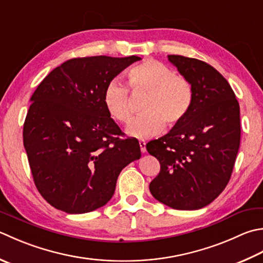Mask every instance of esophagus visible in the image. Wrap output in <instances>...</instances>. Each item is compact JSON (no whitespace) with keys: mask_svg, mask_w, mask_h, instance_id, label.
Wrapping results in <instances>:
<instances>
[{"mask_svg":"<svg viewBox=\"0 0 263 263\" xmlns=\"http://www.w3.org/2000/svg\"><path fill=\"white\" fill-rule=\"evenodd\" d=\"M139 146H140L141 153H146V141L140 140V141H139Z\"/></svg>","mask_w":263,"mask_h":263,"instance_id":"34e87169","label":"esophagus"}]
</instances>
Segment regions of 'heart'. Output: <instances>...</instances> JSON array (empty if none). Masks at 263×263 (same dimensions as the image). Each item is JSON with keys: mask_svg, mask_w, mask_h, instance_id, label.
Returning <instances> with one entry per match:
<instances>
[{"mask_svg": "<svg viewBox=\"0 0 263 263\" xmlns=\"http://www.w3.org/2000/svg\"><path fill=\"white\" fill-rule=\"evenodd\" d=\"M128 84L136 95H147L142 115L127 127V135L138 139L155 137L164 124L176 126L186 120L193 106V86L187 79L159 61L146 60L128 70ZM104 104L108 114L121 124H128L133 116L128 87L118 80L107 84Z\"/></svg>", "mask_w": 263, "mask_h": 263, "instance_id": "1", "label": "heart"}]
</instances>
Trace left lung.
<instances>
[{
	"label": "left lung",
	"mask_w": 263,
	"mask_h": 263,
	"mask_svg": "<svg viewBox=\"0 0 263 263\" xmlns=\"http://www.w3.org/2000/svg\"><path fill=\"white\" fill-rule=\"evenodd\" d=\"M167 58L192 84L194 99L186 120L146 145L161 164L149 190L172 209L198 210L230 180L240 142L239 104L228 81L211 65L183 55Z\"/></svg>",
	"instance_id": "8db88e82"
}]
</instances>
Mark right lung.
<instances>
[{"label": "right lung", "mask_w": 263, "mask_h": 263, "mask_svg": "<svg viewBox=\"0 0 263 263\" xmlns=\"http://www.w3.org/2000/svg\"><path fill=\"white\" fill-rule=\"evenodd\" d=\"M140 60L137 55L84 57L65 61L41 82L24 123V147L35 186L57 210L70 214L109 202L117 178L141 157L104 104L107 84Z\"/></svg>", "instance_id": "obj_1"}]
</instances>
